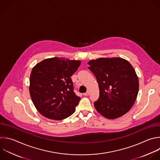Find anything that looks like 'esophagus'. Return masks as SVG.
Segmentation results:
<instances>
[{
  "instance_id": "obj_1",
  "label": "esophagus",
  "mask_w": 160,
  "mask_h": 160,
  "mask_svg": "<svg viewBox=\"0 0 160 160\" xmlns=\"http://www.w3.org/2000/svg\"><path fill=\"white\" fill-rule=\"evenodd\" d=\"M83 95H84L85 96H88V95H89V92H88V91H87V92H85V93H83Z\"/></svg>"
}]
</instances>
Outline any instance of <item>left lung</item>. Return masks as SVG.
Segmentation results:
<instances>
[{"instance_id": "obj_1", "label": "left lung", "mask_w": 160, "mask_h": 160, "mask_svg": "<svg viewBox=\"0 0 160 160\" xmlns=\"http://www.w3.org/2000/svg\"><path fill=\"white\" fill-rule=\"evenodd\" d=\"M98 83L99 97L94 102L98 113L114 119L132 107L139 91V80L132 65L121 58H100L88 63Z\"/></svg>"}]
</instances>
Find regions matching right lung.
Instances as JSON below:
<instances>
[{"instance_id":"add662e5","label":"right lung","mask_w":160,"mask_h":160,"mask_svg":"<svg viewBox=\"0 0 160 160\" xmlns=\"http://www.w3.org/2000/svg\"><path fill=\"white\" fill-rule=\"evenodd\" d=\"M81 64L79 60L54 57L34 67L29 93L38 111L46 118L62 120L71 116L80 97L73 91L71 76Z\"/></svg>"}]
</instances>
